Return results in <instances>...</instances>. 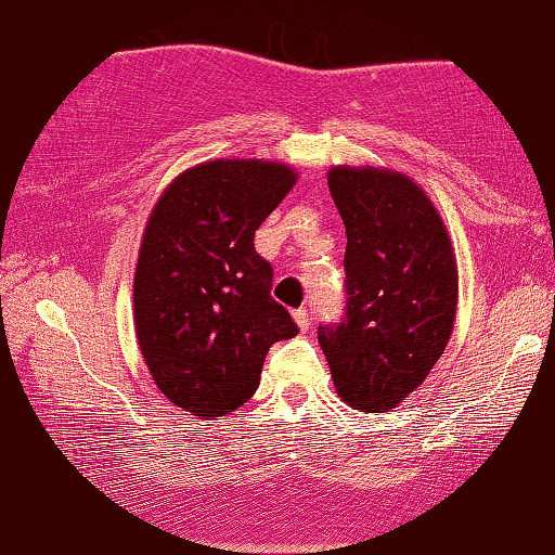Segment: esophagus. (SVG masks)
<instances>
[{
    "label": "esophagus",
    "instance_id": "34e87169",
    "mask_svg": "<svg viewBox=\"0 0 555 555\" xmlns=\"http://www.w3.org/2000/svg\"><path fill=\"white\" fill-rule=\"evenodd\" d=\"M294 321H296V325L301 331H306L311 325V313H309V309H296L294 311Z\"/></svg>",
    "mask_w": 555,
    "mask_h": 555
}]
</instances>
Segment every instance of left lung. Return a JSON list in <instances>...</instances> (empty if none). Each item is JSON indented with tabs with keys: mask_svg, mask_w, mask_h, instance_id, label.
Listing matches in <instances>:
<instances>
[{
	"mask_svg": "<svg viewBox=\"0 0 555 555\" xmlns=\"http://www.w3.org/2000/svg\"><path fill=\"white\" fill-rule=\"evenodd\" d=\"M328 190L346 224V319L319 343L338 398L390 412L415 392L452 336L460 276L450 232L408 175L333 165Z\"/></svg>",
	"mask_w": 555,
	"mask_h": 555,
	"instance_id": "obj_1",
	"label": "left lung"
}]
</instances>
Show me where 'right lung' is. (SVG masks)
<instances>
[{
    "instance_id": "1",
    "label": "right lung",
    "mask_w": 555,
    "mask_h": 555,
    "mask_svg": "<svg viewBox=\"0 0 555 555\" xmlns=\"http://www.w3.org/2000/svg\"><path fill=\"white\" fill-rule=\"evenodd\" d=\"M296 180L279 160L219 157L180 172L147 217L135 338L157 390L184 412L212 420L242 408L269 348L298 333L271 298V263L254 249V232Z\"/></svg>"
}]
</instances>
